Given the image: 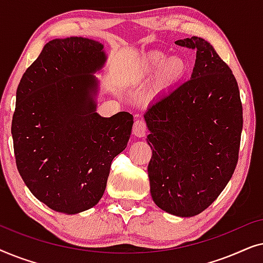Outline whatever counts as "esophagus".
<instances>
[{"label":"esophagus","mask_w":263,"mask_h":263,"mask_svg":"<svg viewBox=\"0 0 263 263\" xmlns=\"http://www.w3.org/2000/svg\"><path fill=\"white\" fill-rule=\"evenodd\" d=\"M147 132V125L142 120H136L133 125V134L138 138H143Z\"/></svg>","instance_id":"obj_1"}]
</instances>
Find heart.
<instances>
[{"label": "heart", "instance_id": "heart-1", "mask_svg": "<svg viewBox=\"0 0 263 263\" xmlns=\"http://www.w3.org/2000/svg\"><path fill=\"white\" fill-rule=\"evenodd\" d=\"M188 64L182 57H168L161 51H151L142 56L134 66L135 78L140 81H147L157 75V82L160 86H171L182 80Z\"/></svg>", "mask_w": 263, "mask_h": 263}]
</instances>
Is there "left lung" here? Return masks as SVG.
Masks as SVG:
<instances>
[{
	"label": "left lung",
	"instance_id": "1",
	"mask_svg": "<svg viewBox=\"0 0 263 263\" xmlns=\"http://www.w3.org/2000/svg\"><path fill=\"white\" fill-rule=\"evenodd\" d=\"M175 43L196 50L192 78L154 99L143 117L154 203L189 218L211 206L232 177L243 109L231 69L210 43L200 37Z\"/></svg>",
	"mask_w": 263,
	"mask_h": 263
}]
</instances>
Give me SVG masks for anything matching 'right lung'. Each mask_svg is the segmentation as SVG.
<instances>
[{"label": "right lung", "instance_id": "right-lung-1", "mask_svg": "<svg viewBox=\"0 0 263 263\" xmlns=\"http://www.w3.org/2000/svg\"><path fill=\"white\" fill-rule=\"evenodd\" d=\"M106 62L102 43L52 39L16 89L12 135L16 167L46 206L77 214L102 199L111 161L125 149L133 115L97 112V71Z\"/></svg>", "mask_w": 263, "mask_h": 263}]
</instances>
